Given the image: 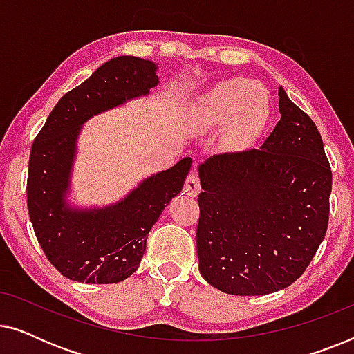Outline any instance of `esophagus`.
<instances>
[{
    "label": "esophagus",
    "instance_id": "1",
    "mask_svg": "<svg viewBox=\"0 0 354 354\" xmlns=\"http://www.w3.org/2000/svg\"><path fill=\"white\" fill-rule=\"evenodd\" d=\"M201 190V183H200V178L196 177L195 172L188 174L187 180H185V185H183V192L187 193L188 196H196L198 193Z\"/></svg>",
    "mask_w": 354,
    "mask_h": 354
}]
</instances>
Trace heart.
<instances>
[{"instance_id": "heart-1", "label": "heart", "mask_w": 354, "mask_h": 354, "mask_svg": "<svg viewBox=\"0 0 354 354\" xmlns=\"http://www.w3.org/2000/svg\"><path fill=\"white\" fill-rule=\"evenodd\" d=\"M193 118L201 129L225 124V137L230 143L248 145L269 122L270 98L268 90L256 82L222 80L196 100Z\"/></svg>"}]
</instances>
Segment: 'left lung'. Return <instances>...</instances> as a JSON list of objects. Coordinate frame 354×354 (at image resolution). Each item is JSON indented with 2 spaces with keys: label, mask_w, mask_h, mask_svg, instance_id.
<instances>
[{
  "label": "left lung",
  "mask_w": 354,
  "mask_h": 354,
  "mask_svg": "<svg viewBox=\"0 0 354 354\" xmlns=\"http://www.w3.org/2000/svg\"><path fill=\"white\" fill-rule=\"evenodd\" d=\"M279 111L259 149L214 154L198 167L200 272L229 295L287 288L327 232L332 171L321 133L282 86Z\"/></svg>",
  "instance_id": "left-lung-1"
}]
</instances>
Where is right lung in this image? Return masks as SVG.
Here are the masks:
<instances>
[{
    "instance_id": "right-lung-1",
    "label": "right lung",
    "mask_w": 354,
    "mask_h": 354,
    "mask_svg": "<svg viewBox=\"0 0 354 354\" xmlns=\"http://www.w3.org/2000/svg\"><path fill=\"white\" fill-rule=\"evenodd\" d=\"M158 66L135 56L114 57L84 84L67 91L33 140L28 159L27 207L37 240L64 277L115 283L138 269L149 230L182 192L192 158L140 182L127 196L104 207H74L66 196L82 125L93 115L149 93Z\"/></svg>"
}]
</instances>
